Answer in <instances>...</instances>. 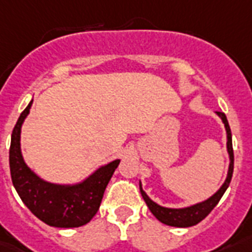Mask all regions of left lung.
<instances>
[{
  "label": "left lung",
  "instance_id": "1",
  "mask_svg": "<svg viewBox=\"0 0 252 252\" xmlns=\"http://www.w3.org/2000/svg\"><path fill=\"white\" fill-rule=\"evenodd\" d=\"M220 118H221L222 124L225 126L226 130V148H227V154H229V169H227V175L223 181V184L220 187L217 192L212 194L209 198L193 204V205L185 206V208H165L159 204H157L155 201H153L147 196V193L144 192L142 188V183L139 181V189L143 200L146 201L150 212L155 216V217L164 225L175 226V227H190V226L197 225L198 222H201L212 210L216 208L218 204V201L221 200V197L223 196V193L226 192V189L229 188L230 181H231V176H233L234 169V153H233V140H231V130H230L229 122L226 118L225 113L216 112Z\"/></svg>",
  "mask_w": 252,
  "mask_h": 252
}]
</instances>
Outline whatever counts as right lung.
I'll list each match as a JSON object with an SVG mask.
<instances>
[{
	"label": "right lung",
	"mask_w": 252,
	"mask_h": 252,
	"mask_svg": "<svg viewBox=\"0 0 252 252\" xmlns=\"http://www.w3.org/2000/svg\"><path fill=\"white\" fill-rule=\"evenodd\" d=\"M31 105L19 116L11 134V181L23 204L40 221L54 227H80L94 217L106 185L120 164V159L101 165L84 180L72 184L51 183L39 176L26 164L21 150L22 125L30 114Z\"/></svg>",
	"instance_id": "1"
}]
</instances>
